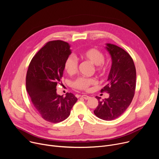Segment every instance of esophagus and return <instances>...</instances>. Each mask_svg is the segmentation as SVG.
Segmentation results:
<instances>
[{
	"label": "esophagus",
	"mask_w": 159,
	"mask_h": 159,
	"mask_svg": "<svg viewBox=\"0 0 159 159\" xmlns=\"http://www.w3.org/2000/svg\"><path fill=\"white\" fill-rule=\"evenodd\" d=\"M83 98H84L85 100H88L89 98H90V97H89V96H88V95H82L81 96Z\"/></svg>",
	"instance_id": "esophagus-1"
}]
</instances>
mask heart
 I'll list each match as a JSON object with an SVG mask.
<instances>
[{"label": "heart", "mask_w": 159, "mask_h": 159, "mask_svg": "<svg viewBox=\"0 0 159 159\" xmlns=\"http://www.w3.org/2000/svg\"><path fill=\"white\" fill-rule=\"evenodd\" d=\"M83 59L89 61L95 65V69L97 71H101L104 68V55L102 53L96 48H89L83 51L80 54ZM64 70L69 75H73L77 72L78 63L77 60L72 57L68 56L66 58L64 64ZM96 80L92 78L79 77L73 82V86L79 89H88L91 85L95 84Z\"/></svg>", "instance_id": "heart-1"}]
</instances>
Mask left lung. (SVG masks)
Segmentation results:
<instances>
[{"label":"left lung","instance_id":"obj_1","mask_svg":"<svg viewBox=\"0 0 159 159\" xmlns=\"http://www.w3.org/2000/svg\"><path fill=\"white\" fill-rule=\"evenodd\" d=\"M106 49L111 58V67L107 84L101 92L110 93L107 98L101 101L96 96L98 104L95 115L104 120H112L120 116L131 104L136 87V69L131 56L122 48L106 43Z\"/></svg>","mask_w":159,"mask_h":159}]
</instances>
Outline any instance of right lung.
<instances>
[{
  "instance_id": "obj_1",
  "label": "right lung",
  "mask_w": 159,
  "mask_h": 159,
  "mask_svg": "<svg viewBox=\"0 0 159 159\" xmlns=\"http://www.w3.org/2000/svg\"><path fill=\"white\" fill-rule=\"evenodd\" d=\"M71 53L70 45L62 40L47 43L33 57L26 75V89L31 102L46 121L57 123L70 115L77 98L67 93H57V82L64 72L66 58Z\"/></svg>"
}]
</instances>
